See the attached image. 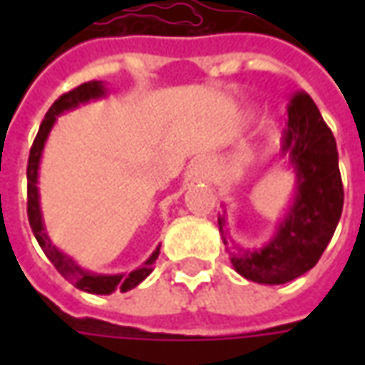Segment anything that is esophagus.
<instances>
[{
    "label": "esophagus",
    "mask_w": 365,
    "mask_h": 365,
    "mask_svg": "<svg viewBox=\"0 0 365 365\" xmlns=\"http://www.w3.org/2000/svg\"><path fill=\"white\" fill-rule=\"evenodd\" d=\"M211 175V162L207 158H197L191 162L190 170H187V178L191 182H207Z\"/></svg>",
    "instance_id": "obj_1"
}]
</instances>
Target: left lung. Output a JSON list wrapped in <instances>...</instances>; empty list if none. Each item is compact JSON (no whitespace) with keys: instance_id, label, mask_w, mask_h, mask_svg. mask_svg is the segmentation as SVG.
Wrapping results in <instances>:
<instances>
[{"instance_id":"obj_1","label":"left lung","mask_w":365,"mask_h":365,"mask_svg":"<svg viewBox=\"0 0 365 365\" xmlns=\"http://www.w3.org/2000/svg\"><path fill=\"white\" fill-rule=\"evenodd\" d=\"M282 154L295 174V195L269 242L260 248L235 245L225 229L227 211L219 215V230L232 268L264 285L293 282L314 268L336 230L344 205L336 140L305 91L295 93L287 107Z\"/></svg>"}]
</instances>
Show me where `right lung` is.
<instances>
[{
	"label": "right lung",
	"instance_id": "add662e5",
	"mask_svg": "<svg viewBox=\"0 0 365 365\" xmlns=\"http://www.w3.org/2000/svg\"><path fill=\"white\" fill-rule=\"evenodd\" d=\"M105 96H107L105 83L96 82V80L93 82L82 83L76 90L60 96L52 103L48 113L44 115L43 123L38 127L35 143L31 146L27 166V215L29 225L33 229V235H35L38 245H41V248L46 254V258L52 262V266L58 269L64 279L74 283V287H78V289L88 291V293H96V295H109L113 291L135 289L138 283L144 282L152 274L154 262L158 260L160 246H156V250L150 254V258L144 262L143 266H138V268L128 272V274H96V272H90V269L78 266L74 258H70L68 254H64L62 250H58L56 246L52 245V240L46 235V230H44L43 211H41V195H38V166H41V158H43L46 138L51 135L52 127H54V123H56L60 115Z\"/></svg>",
	"mask_w": 365,
	"mask_h": 365
}]
</instances>
